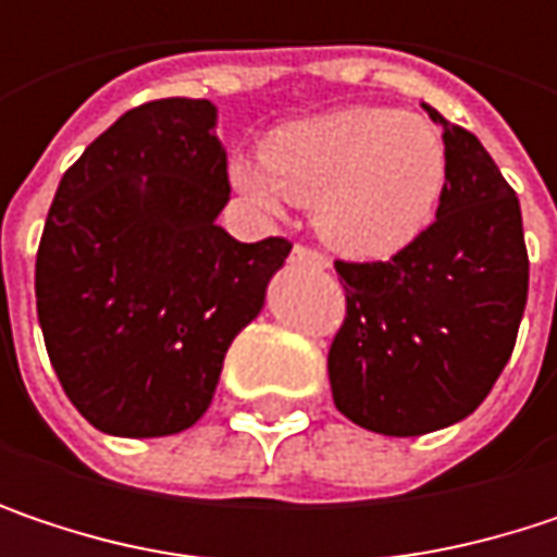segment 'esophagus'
Returning a JSON list of instances; mask_svg holds the SVG:
<instances>
[{"label": "esophagus", "mask_w": 557, "mask_h": 557, "mask_svg": "<svg viewBox=\"0 0 557 557\" xmlns=\"http://www.w3.org/2000/svg\"><path fill=\"white\" fill-rule=\"evenodd\" d=\"M289 261H293V264H302V268H312V271H325V268H329V258H325V255H319V251H312V248H302V245H296V248L289 251Z\"/></svg>", "instance_id": "obj_1"}]
</instances>
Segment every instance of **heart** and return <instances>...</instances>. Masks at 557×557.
<instances>
[{
	"label": "heart",
	"mask_w": 557,
	"mask_h": 557,
	"mask_svg": "<svg viewBox=\"0 0 557 557\" xmlns=\"http://www.w3.org/2000/svg\"><path fill=\"white\" fill-rule=\"evenodd\" d=\"M264 161H235L232 183L255 206H312L319 238L351 261L406 251L435 219L448 151L432 122L351 106L277 128Z\"/></svg>",
	"instance_id": "heart-1"
}]
</instances>
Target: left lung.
<instances>
[{
	"instance_id": "8db88e82",
	"label": "left lung",
	"mask_w": 557,
	"mask_h": 557,
	"mask_svg": "<svg viewBox=\"0 0 557 557\" xmlns=\"http://www.w3.org/2000/svg\"><path fill=\"white\" fill-rule=\"evenodd\" d=\"M422 109L448 151L435 222L389 261L335 264L348 315L329 348L332 399L355 425L396 438L455 425L484 403L529 293L512 186L471 132Z\"/></svg>"
}]
</instances>
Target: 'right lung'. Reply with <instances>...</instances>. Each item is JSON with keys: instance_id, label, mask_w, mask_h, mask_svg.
<instances>
[{"instance_id": "1", "label": "right lung", "mask_w": 557, "mask_h": 557, "mask_svg": "<svg viewBox=\"0 0 557 557\" xmlns=\"http://www.w3.org/2000/svg\"><path fill=\"white\" fill-rule=\"evenodd\" d=\"M209 99H158L63 173L35 296L57 381L106 435L161 438L212 403L232 338L261 315L289 242H235L215 219L228 161Z\"/></svg>"}]
</instances>
